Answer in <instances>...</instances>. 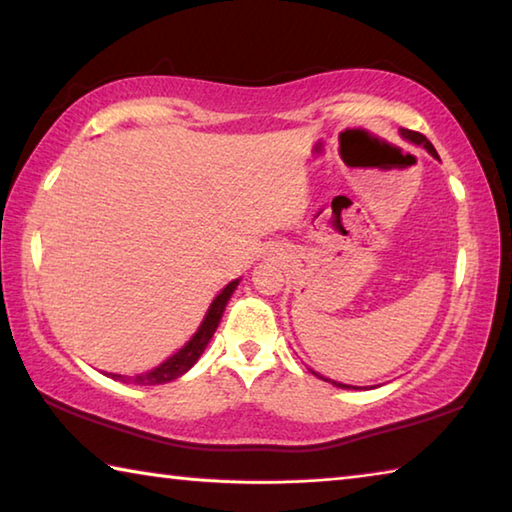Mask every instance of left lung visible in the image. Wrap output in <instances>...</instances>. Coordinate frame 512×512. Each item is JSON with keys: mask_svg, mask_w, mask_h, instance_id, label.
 <instances>
[{"mask_svg": "<svg viewBox=\"0 0 512 512\" xmlns=\"http://www.w3.org/2000/svg\"><path fill=\"white\" fill-rule=\"evenodd\" d=\"M402 135L406 137V140H411L413 144H420V146H424V149H427L431 155H433V158H436V160H440L438 158V153H436V149H433V144L427 140V137H424L422 133H415V131H402ZM311 372H314V370H311ZM314 375L316 377H320V379H325L323 375H318V372H314ZM325 381H332V379H325ZM332 384L334 386H339V388H359V386H348V384H336V381H332Z\"/></svg>", "mask_w": 512, "mask_h": 512, "instance_id": "8db88e82", "label": "left lung"}]
</instances>
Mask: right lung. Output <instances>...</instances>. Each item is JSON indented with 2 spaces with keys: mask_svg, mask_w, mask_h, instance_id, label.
<instances>
[{
  "mask_svg": "<svg viewBox=\"0 0 512 512\" xmlns=\"http://www.w3.org/2000/svg\"><path fill=\"white\" fill-rule=\"evenodd\" d=\"M239 280L230 282L228 287H225L219 296H216L212 300L210 309H207V314L203 318L201 327L196 329V334L192 336L185 343V348H180L173 357H169L167 361H162L158 368H153L149 372H142V375H112V372H106L108 377L117 379V381H124V384H135V386H155V384H167V381L171 379H178L180 375H185V372L194 366V363L198 361V357H201L203 350L207 348V343H210V339L216 332V327H219L221 323V316H223V309L225 305H228V300L232 296V291L237 289Z\"/></svg>",
  "mask_w": 512,
  "mask_h": 512,
  "instance_id": "obj_1",
  "label": "right lung"
}]
</instances>
